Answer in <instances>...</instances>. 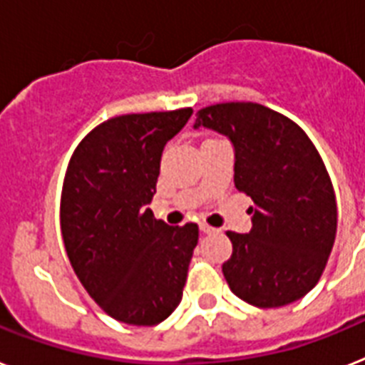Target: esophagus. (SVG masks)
<instances>
[{
    "instance_id": "obj_1",
    "label": "esophagus",
    "mask_w": 365,
    "mask_h": 365,
    "mask_svg": "<svg viewBox=\"0 0 365 365\" xmlns=\"http://www.w3.org/2000/svg\"><path fill=\"white\" fill-rule=\"evenodd\" d=\"M200 232H202V234H215L217 230L213 228V226L206 225V222H200Z\"/></svg>"
}]
</instances>
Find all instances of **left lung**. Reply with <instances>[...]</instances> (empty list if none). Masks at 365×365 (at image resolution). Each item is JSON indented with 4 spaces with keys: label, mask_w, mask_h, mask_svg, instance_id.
Wrapping results in <instances>:
<instances>
[{
    "label": "left lung",
    "mask_w": 365,
    "mask_h": 365,
    "mask_svg": "<svg viewBox=\"0 0 365 365\" xmlns=\"http://www.w3.org/2000/svg\"><path fill=\"white\" fill-rule=\"evenodd\" d=\"M198 128L228 137L235 187L252 198L249 234L226 232L234 247L222 263L230 289L258 308L299 301L319 282L338 226L319 152L295 122L259 103L204 107Z\"/></svg>",
    "instance_id": "1"
}]
</instances>
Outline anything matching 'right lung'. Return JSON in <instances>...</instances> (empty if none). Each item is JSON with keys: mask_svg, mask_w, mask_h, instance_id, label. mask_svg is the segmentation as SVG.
Returning <instances> with one entry per match:
<instances>
[{"mask_svg": "<svg viewBox=\"0 0 365 365\" xmlns=\"http://www.w3.org/2000/svg\"><path fill=\"white\" fill-rule=\"evenodd\" d=\"M192 109L140 113L96 125L70 159L61 232L73 271L113 319L137 327L176 310L198 226H168L148 207L161 154Z\"/></svg>", "mask_w": 365, "mask_h": 365, "instance_id": "obj_1", "label": "right lung"}]
</instances>
